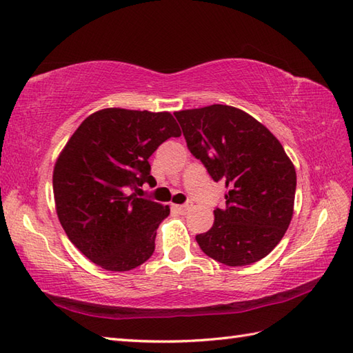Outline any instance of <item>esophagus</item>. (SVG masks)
I'll return each mask as SVG.
<instances>
[{
	"mask_svg": "<svg viewBox=\"0 0 353 353\" xmlns=\"http://www.w3.org/2000/svg\"><path fill=\"white\" fill-rule=\"evenodd\" d=\"M174 208L178 211V213L185 214L187 211H189V210L192 208V203H184V205H174Z\"/></svg>",
	"mask_w": 353,
	"mask_h": 353,
	"instance_id": "1",
	"label": "esophagus"
}]
</instances>
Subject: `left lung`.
Returning <instances> with one entry per match:
<instances>
[{"instance_id":"obj_1","label":"left lung","mask_w":353,"mask_h":353,"mask_svg":"<svg viewBox=\"0 0 353 353\" xmlns=\"http://www.w3.org/2000/svg\"><path fill=\"white\" fill-rule=\"evenodd\" d=\"M175 116L190 152L226 187V208H216L213 226L196 236L202 252L232 268L261 260L292 222L294 164L279 140L237 107L213 104Z\"/></svg>"}]
</instances>
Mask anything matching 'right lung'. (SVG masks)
Returning a JSON list of instances; mask_svg holds the SVG:
<instances>
[{
    "instance_id": "1",
    "label": "right lung",
    "mask_w": 353,
    "mask_h": 353,
    "mask_svg": "<svg viewBox=\"0 0 353 353\" xmlns=\"http://www.w3.org/2000/svg\"><path fill=\"white\" fill-rule=\"evenodd\" d=\"M179 136L169 112L119 107L92 113L70 136L54 164V202L68 239L92 263L127 272L154 254L170 208L137 198V190L154 179L148 159Z\"/></svg>"
}]
</instances>
